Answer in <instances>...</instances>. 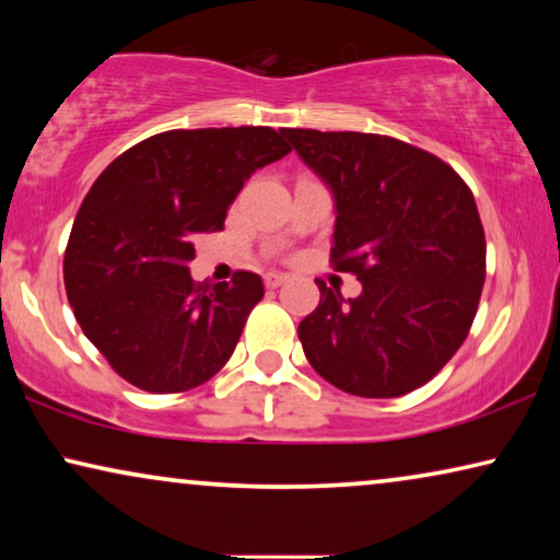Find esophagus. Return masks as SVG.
I'll list each match as a JSON object with an SVG mask.
<instances>
[{
  "label": "esophagus",
  "instance_id": "1",
  "mask_svg": "<svg viewBox=\"0 0 560 560\" xmlns=\"http://www.w3.org/2000/svg\"><path fill=\"white\" fill-rule=\"evenodd\" d=\"M285 280H288V275H282V272H267L265 275V285L272 288V290L280 288Z\"/></svg>",
  "mask_w": 560,
  "mask_h": 560
}]
</instances>
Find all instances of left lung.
I'll use <instances>...</instances> for the list:
<instances>
[{
    "mask_svg": "<svg viewBox=\"0 0 560 560\" xmlns=\"http://www.w3.org/2000/svg\"><path fill=\"white\" fill-rule=\"evenodd\" d=\"M282 135L331 188V262L362 282L343 301L316 280L318 308L298 326L311 366L359 397L423 387L469 336L485 285V226L469 186L441 158L387 135Z\"/></svg>",
    "mask_w": 560,
    "mask_h": 560,
    "instance_id": "8db88e82",
    "label": "left lung"
}]
</instances>
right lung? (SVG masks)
<instances>
[{
	"instance_id": "right-lung-1",
	"label": "right lung",
	"mask_w": 560,
	"mask_h": 560,
	"mask_svg": "<svg viewBox=\"0 0 560 560\" xmlns=\"http://www.w3.org/2000/svg\"><path fill=\"white\" fill-rule=\"evenodd\" d=\"M290 144L272 127L171 129L106 165L83 198L63 257L73 316L112 370L144 393H186L234 354L262 278H190L198 234Z\"/></svg>"
}]
</instances>
